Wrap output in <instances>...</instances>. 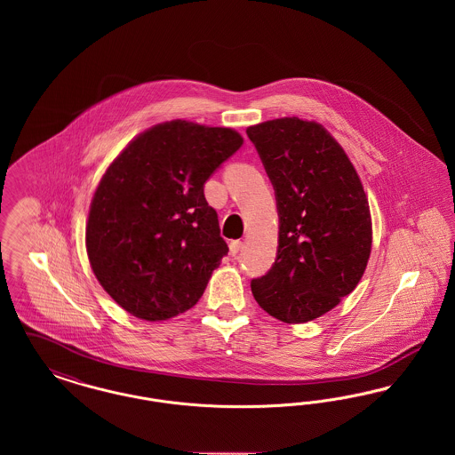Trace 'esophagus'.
I'll list each match as a JSON object with an SVG mask.
<instances>
[{
	"instance_id": "34e87169",
	"label": "esophagus",
	"mask_w": 455,
	"mask_h": 455,
	"mask_svg": "<svg viewBox=\"0 0 455 455\" xmlns=\"http://www.w3.org/2000/svg\"><path fill=\"white\" fill-rule=\"evenodd\" d=\"M240 249H242V242H240V240H232V242H230V254H232V256H237Z\"/></svg>"
}]
</instances>
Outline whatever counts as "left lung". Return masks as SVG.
<instances>
[{"label":"left lung","mask_w":455,"mask_h":455,"mask_svg":"<svg viewBox=\"0 0 455 455\" xmlns=\"http://www.w3.org/2000/svg\"><path fill=\"white\" fill-rule=\"evenodd\" d=\"M273 184L280 218L271 269L251 282L256 302L286 324L314 321L362 280L371 220L360 177L327 131L299 117L247 130Z\"/></svg>","instance_id":"8db88e82"}]
</instances>
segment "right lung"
<instances>
[{
	"label": "right lung",
	"instance_id": "add662e5",
	"mask_svg": "<svg viewBox=\"0 0 455 455\" xmlns=\"http://www.w3.org/2000/svg\"><path fill=\"white\" fill-rule=\"evenodd\" d=\"M237 131L175 119L134 138L90 206V266L134 317L165 321L201 299L228 252L204 182L242 147Z\"/></svg>",
	"mask_w": 455,
	"mask_h": 455
}]
</instances>
